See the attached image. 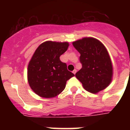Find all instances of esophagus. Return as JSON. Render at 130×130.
<instances>
[{"label": "esophagus", "instance_id": "34e87169", "mask_svg": "<svg viewBox=\"0 0 130 130\" xmlns=\"http://www.w3.org/2000/svg\"><path fill=\"white\" fill-rule=\"evenodd\" d=\"M76 72H77V70H74L73 71V74H75V73H76Z\"/></svg>", "mask_w": 130, "mask_h": 130}]
</instances>
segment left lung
Instances as JSON below:
<instances>
[{
    "label": "left lung",
    "instance_id": "1",
    "mask_svg": "<svg viewBox=\"0 0 130 130\" xmlns=\"http://www.w3.org/2000/svg\"><path fill=\"white\" fill-rule=\"evenodd\" d=\"M72 44L81 55L82 68L75 73L77 79L90 92L105 89L112 81V66L104 44L94 38H83Z\"/></svg>",
    "mask_w": 130,
    "mask_h": 130
}]
</instances>
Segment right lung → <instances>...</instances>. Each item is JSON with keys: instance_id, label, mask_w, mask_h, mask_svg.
<instances>
[{"instance_id": "add662e5", "label": "right lung", "mask_w": 130, "mask_h": 130, "mask_svg": "<svg viewBox=\"0 0 130 130\" xmlns=\"http://www.w3.org/2000/svg\"><path fill=\"white\" fill-rule=\"evenodd\" d=\"M68 42H45L34 52L28 66L27 76L32 90L40 97L51 98L64 90L74 74L60 60L67 51Z\"/></svg>"}]
</instances>
